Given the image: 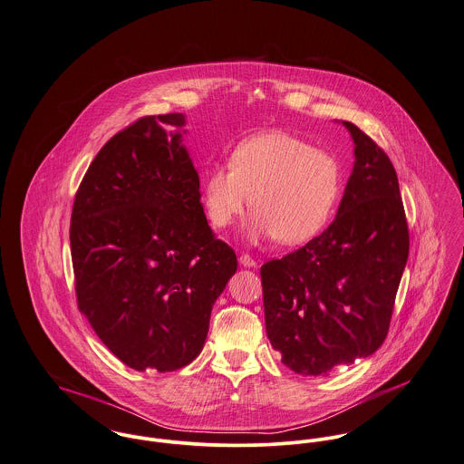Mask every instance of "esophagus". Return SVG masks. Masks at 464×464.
Here are the masks:
<instances>
[{
  "mask_svg": "<svg viewBox=\"0 0 464 464\" xmlns=\"http://www.w3.org/2000/svg\"><path fill=\"white\" fill-rule=\"evenodd\" d=\"M238 261L244 265V266H256V259L255 257L251 256V255H247V253H242L240 255V257H238Z\"/></svg>",
  "mask_w": 464,
  "mask_h": 464,
  "instance_id": "34e87169",
  "label": "esophagus"
}]
</instances>
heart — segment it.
Segmentation results:
<instances>
[{
    "label": "heart",
    "mask_w": 464,
    "mask_h": 464,
    "mask_svg": "<svg viewBox=\"0 0 464 464\" xmlns=\"http://www.w3.org/2000/svg\"><path fill=\"white\" fill-rule=\"evenodd\" d=\"M340 192V161L283 131L238 142L229 167H213L203 181V203L213 226H231L251 196V237H274L288 246L308 242L324 229Z\"/></svg>",
    "instance_id": "1"
}]
</instances>
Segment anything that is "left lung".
I'll return each mask as SVG.
<instances>
[{"label":"left lung","mask_w":464,"mask_h":464,"mask_svg":"<svg viewBox=\"0 0 464 464\" xmlns=\"http://www.w3.org/2000/svg\"><path fill=\"white\" fill-rule=\"evenodd\" d=\"M336 218L301 249L261 266L266 336L283 362L308 375L373 354L384 342L410 255V229L392 160L364 131Z\"/></svg>","instance_id":"8db88e82"}]
</instances>
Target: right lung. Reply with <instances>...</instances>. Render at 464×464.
Listing matches in <instances>:
<instances>
[{
  "instance_id": "obj_1",
  "label": "right lung",
  "mask_w": 464,
  "mask_h": 464,
  "mask_svg": "<svg viewBox=\"0 0 464 464\" xmlns=\"http://www.w3.org/2000/svg\"><path fill=\"white\" fill-rule=\"evenodd\" d=\"M183 113L146 115L89 165L71 215L78 309L133 370L172 372L205 347L237 255L208 226Z\"/></svg>"
}]
</instances>
